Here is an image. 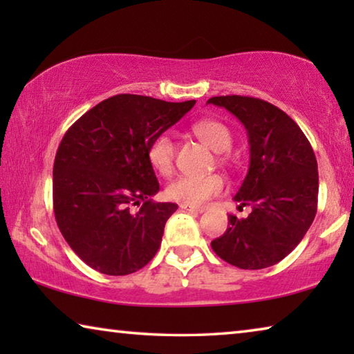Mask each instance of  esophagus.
I'll return each instance as SVG.
<instances>
[{"instance_id":"obj_1","label":"esophagus","mask_w":354,"mask_h":354,"mask_svg":"<svg viewBox=\"0 0 354 354\" xmlns=\"http://www.w3.org/2000/svg\"><path fill=\"white\" fill-rule=\"evenodd\" d=\"M181 209L183 211H189L192 214H201L205 209L203 207H195V206H189V205H181Z\"/></svg>"}]
</instances>
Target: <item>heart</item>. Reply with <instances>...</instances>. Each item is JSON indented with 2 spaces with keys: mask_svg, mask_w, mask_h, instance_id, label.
Returning <instances> with one entry per match:
<instances>
[{
  "mask_svg": "<svg viewBox=\"0 0 354 354\" xmlns=\"http://www.w3.org/2000/svg\"><path fill=\"white\" fill-rule=\"evenodd\" d=\"M198 139L217 153H223L231 147V133L218 120H201L192 127ZM175 142L170 136L159 134L154 137L148 147V159L160 175H170L175 169ZM225 179L217 173L205 176H178L167 185L169 198L179 201L181 205L205 206L214 196L223 194Z\"/></svg>",
  "mask_w": 354,
  "mask_h": 354,
  "instance_id": "obj_1",
  "label": "heart"
}]
</instances>
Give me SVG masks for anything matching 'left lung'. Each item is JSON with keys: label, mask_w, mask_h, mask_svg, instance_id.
Instances as JSON below:
<instances>
[{"label": "left lung", "mask_w": 354, "mask_h": 354, "mask_svg": "<svg viewBox=\"0 0 354 354\" xmlns=\"http://www.w3.org/2000/svg\"><path fill=\"white\" fill-rule=\"evenodd\" d=\"M248 133L250 169L234 200L251 206L248 217L227 215L215 254L243 270L274 266L301 242L317 212L319 171L314 149L298 124L268 101L241 95L212 97Z\"/></svg>", "instance_id": "8db88e82"}]
</instances>
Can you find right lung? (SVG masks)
<instances>
[{"label":"right lung","instance_id":"1","mask_svg":"<svg viewBox=\"0 0 354 354\" xmlns=\"http://www.w3.org/2000/svg\"><path fill=\"white\" fill-rule=\"evenodd\" d=\"M194 104L120 93L87 111L62 137L53 209L70 248L93 270L123 277L158 253L178 205L153 201L159 183L148 147Z\"/></svg>","mask_w":354,"mask_h":354}]
</instances>
